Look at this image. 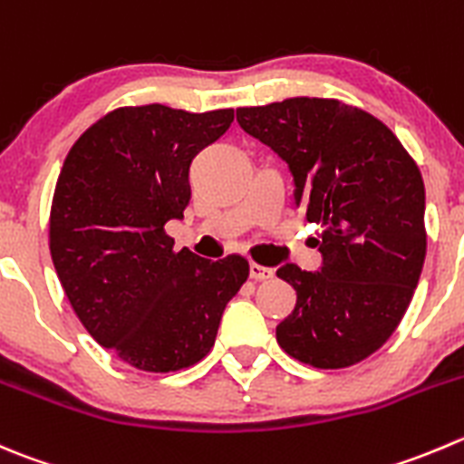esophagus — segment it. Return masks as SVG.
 <instances>
[{
    "instance_id": "34e87169",
    "label": "esophagus",
    "mask_w": 464,
    "mask_h": 464,
    "mask_svg": "<svg viewBox=\"0 0 464 464\" xmlns=\"http://www.w3.org/2000/svg\"><path fill=\"white\" fill-rule=\"evenodd\" d=\"M249 276L254 278V281H267V278L274 276V269L263 267V265H258V263H251L249 265Z\"/></svg>"
}]
</instances>
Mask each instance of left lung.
<instances>
[{
	"mask_svg": "<svg viewBox=\"0 0 464 464\" xmlns=\"http://www.w3.org/2000/svg\"><path fill=\"white\" fill-rule=\"evenodd\" d=\"M236 118L285 160L296 208L324 227L319 272H276L296 290L278 344L319 370L365 361L399 326L424 267L420 168L381 120L337 99L292 97Z\"/></svg>",
	"mask_w": 464,
	"mask_h": 464,
	"instance_id": "8db88e82",
	"label": "left lung"
}]
</instances>
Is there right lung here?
Masks as SVG:
<instances>
[{
  "instance_id": "add662e5",
  "label": "right lung",
  "mask_w": 464,
  "mask_h": 464,
  "mask_svg": "<svg viewBox=\"0 0 464 464\" xmlns=\"http://www.w3.org/2000/svg\"><path fill=\"white\" fill-rule=\"evenodd\" d=\"M233 122L231 108H118L67 154L49 218L58 281L85 331L145 372H177L215 344L249 276L242 256L174 251L165 233L190 204V163Z\"/></svg>"
}]
</instances>
